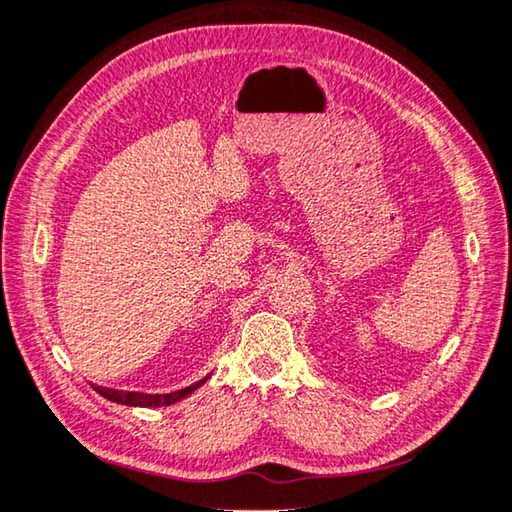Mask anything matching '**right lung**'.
<instances>
[{
  "label": "right lung",
  "instance_id": "1",
  "mask_svg": "<svg viewBox=\"0 0 512 512\" xmlns=\"http://www.w3.org/2000/svg\"><path fill=\"white\" fill-rule=\"evenodd\" d=\"M211 376V374H208ZM208 376L204 379L188 385V388L170 392V395H140V392H120V390H108V388H97V392L102 397H106L108 401H115V404H124V406H140V408H158V406H172L177 401L186 399L188 395H192L199 385H204L208 381Z\"/></svg>",
  "mask_w": 512,
  "mask_h": 512
}]
</instances>
